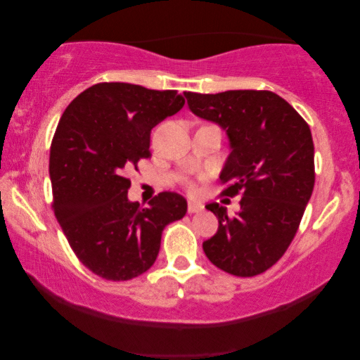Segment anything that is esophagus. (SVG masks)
Instances as JSON below:
<instances>
[{
    "label": "esophagus",
    "mask_w": 360,
    "mask_h": 360,
    "mask_svg": "<svg viewBox=\"0 0 360 360\" xmlns=\"http://www.w3.org/2000/svg\"><path fill=\"white\" fill-rule=\"evenodd\" d=\"M201 210H203V205L196 203V201H188V213H190V214L200 213Z\"/></svg>",
    "instance_id": "esophagus-1"
}]
</instances>
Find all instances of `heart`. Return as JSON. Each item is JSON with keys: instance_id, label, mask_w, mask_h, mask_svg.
<instances>
[{"instance_id": "b5f03b06", "label": "heart", "mask_w": 360, "mask_h": 360, "mask_svg": "<svg viewBox=\"0 0 360 360\" xmlns=\"http://www.w3.org/2000/svg\"><path fill=\"white\" fill-rule=\"evenodd\" d=\"M190 186H193V185H190Z\"/></svg>"}]
</instances>
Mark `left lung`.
Returning a JSON list of instances; mask_svg holds the SVG:
<instances>
[{"mask_svg":"<svg viewBox=\"0 0 360 360\" xmlns=\"http://www.w3.org/2000/svg\"><path fill=\"white\" fill-rule=\"evenodd\" d=\"M184 95L196 116L228 132L231 154L219 176L226 185L221 195H243L234 216L219 203L206 205L219 226L203 250L224 272L254 277L285 254L311 198V131L290 103L269 90Z\"/></svg>","mask_w":360,"mask_h":360,"instance_id":"obj_1","label":"left lung"}]
</instances>
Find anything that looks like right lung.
I'll use <instances>...</instances> for the list:
<instances>
[{"label": "right lung", "mask_w": 360, "mask_h": 360, "mask_svg": "<svg viewBox=\"0 0 360 360\" xmlns=\"http://www.w3.org/2000/svg\"><path fill=\"white\" fill-rule=\"evenodd\" d=\"M184 105L176 90L105 82L63 111L49 159L52 210L93 274L112 282L139 277L154 265L165 226L185 216L186 200L174 191H162L147 208L131 203L126 176L150 157L152 127Z\"/></svg>", "instance_id": "right-lung-1"}]
</instances>
